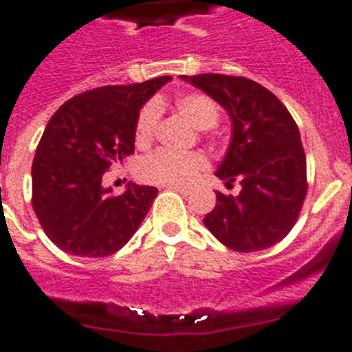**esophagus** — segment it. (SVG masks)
<instances>
[{"mask_svg":"<svg viewBox=\"0 0 352 352\" xmlns=\"http://www.w3.org/2000/svg\"><path fill=\"white\" fill-rule=\"evenodd\" d=\"M166 188H170L174 192H179L182 195H190V188L188 186H178V185H167Z\"/></svg>","mask_w":352,"mask_h":352,"instance_id":"1","label":"esophagus"}]
</instances>
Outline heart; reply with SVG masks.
Instances as JSON below:
<instances>
[{"instance_id": "heart-1", "label": "heart", "mask_w": 352, "mask_h": 352, "mask_svg": "<svg viewBox=\"0 0 352 352\" xmlns=\"http://www.w3.org/2000/svg\"><path fill=\"white\" fill-rule=\"evenodd\" d=\"M174 105L185 120L195 129L208 130L217 125L220 118L219 104L204 93L188 91L174 98ZM160 120V104L151 100L142 105L135 120L133 138L138 146H148L153 141L155 130ZM206 167V158L197 151L173 153L158 149L155 153L141 158L135 167V174L141 182L149 185H186Z\"/></svg>"}]
</instances>
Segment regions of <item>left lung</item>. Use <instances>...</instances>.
Here are the masks:
<instances>
[{"label": "left lung", "mask_w": 352, "mask_h": 352, "mask_svg": "<svg viewBox=\"0 0 352 352\" xmlns=\"http://www.w3.org/2000/svg\"><path fill=\"white\" fill-rule=\"evenodd\" d=\"M226 109L232 139L217 176L227 185L239 179L238 195L217 192V206L204 226L236 252H259L282 241L307 195V158L300 130L270 89L247 77L182 76Z\"/></svg>", "instance_id": "left-lung-1"}]
</instances>
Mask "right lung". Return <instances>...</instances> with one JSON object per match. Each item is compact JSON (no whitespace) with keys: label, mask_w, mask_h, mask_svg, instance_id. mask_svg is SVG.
<instances>
[{"label":"right lung","mask_w":352,"mask_h":352,"mask_svg":"<svg viewBox=\"0 0 352 352\" xmlns=\"http://www.w3.org/2000/svg\"><path fill=\"white\" fill-rule=\"evenodd\" d=\"M169 80L164 76L89 89L52 114L31 167V204L43 232L61 250L107 257L139 229L157 188L129 183L114 195L102 186V176L133 153L139 111Z\"/></svg>","instance_id":"1"}]
</instances>
